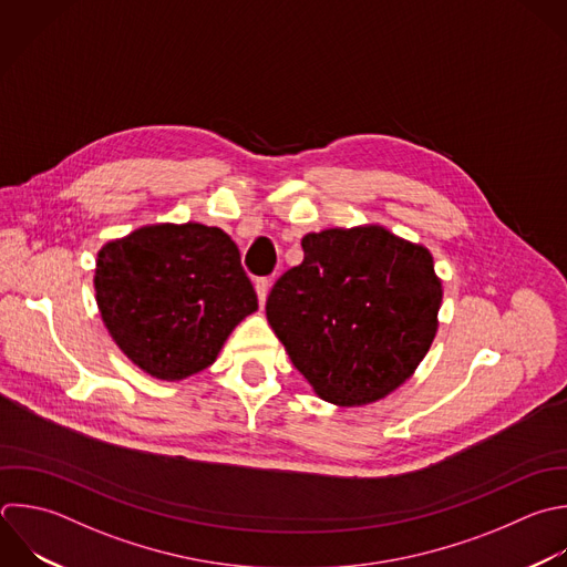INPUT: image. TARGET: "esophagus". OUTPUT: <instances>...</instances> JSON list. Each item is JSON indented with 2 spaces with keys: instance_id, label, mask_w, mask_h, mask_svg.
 Returning <instances> with one entry per match:
<instances>
[{
  "instance_id": "obj_1",
  "label": "esophagus",
  "mask_w": 567,
  "mask_h": 567,
  "mask_svg": "<svg viewBox=\"0 0 567 567\" xmlns=\"http://www.w3.org/2000/svg\"><path fill=\"white\" fill-rule=\"evenodd\" d=\"M255 290H257V297H259V306L264 308V303L268 299V292H270V281L268 279H257Z\"/></svg>"
}]
</instances>
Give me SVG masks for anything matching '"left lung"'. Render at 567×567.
I'll return each instance as SVG.
<instances>
[{"mask_svg":"<svg viewBox=\"0 0 567 567\" xmlns=\"http://www.w3.org/2000/svg\"><path fill=\"white\" fill-rule=\"evenodd\" d=\"M275 284L266 317L312 390L341 408L405 383L427 354L443 299L423 244L385 226L326 228Z\"/></svg>","mask_w":567,"mask_h":567,"instance_id":"8db88e82","label":"left lung"}]
</instances>
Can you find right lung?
Returning <instances> with one entry per match:
<instances>
[{"mask_svg": "<svg viewBox=\"0 0 567 567\" xmlns=\"http://www.w3.org/2000/svg\"><path fill=\"white\" fill-rule=\"evenodd\" d=\"M93 284L117 348L159 381L213 365L259 308L230 235L199 221L146 224L106 241Z\"/></svg>", "mask_w": 567, "mask_h": 567, "instance_id": "1", "label": "right lung"}]
</instances>
